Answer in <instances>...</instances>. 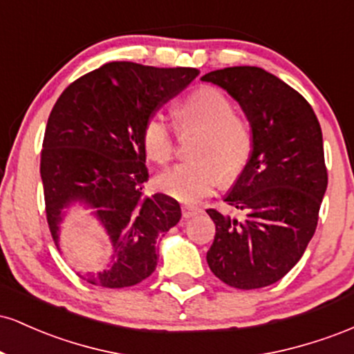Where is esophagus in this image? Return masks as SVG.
Listing matches in <instances>:
<instances>
[{
	"mask_svg": "<svg viewBox=\"0 0 354 354\" xmlns=\"http://www.w3.org/2000/svg\"><path fill=\"white\" fill-rule=\"evenodd\" d=\"M200 213V208H194V206H183V218L189 219Z\"/></svg>",
	"mask_w": 354,
	"mask_h": 354,
	"instance_id": "esophagus-1",
	"label": "esophagus"
}]
</instances>
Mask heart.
Returning a JSON list of instances; mask_svg holds the SVG:
<instances>
[{
    "mask_svg": "<svg viewBox=\"0 0 354 354\" xmlns=\"http://www.w3.org/2000/svg\"><path fill=\"white\" fill-rule=\"evenodd\" d=\"M176 120L183 129L201 128L194 145L198 160L185 161L156 178V188L174 200L196 203L221 181L231 180L245 168L251 154V133L246 123L234 116V104L221 89L200 86L176 106ZM141 146L149 160L163 165L171 158L174 138L161 115L146 118L141 128Z\"/></svg>",
    "mask_w": 354,
    "mask_h": 354,
    "instance_id": "heart-1",
    "label": "heart"
}]
</instances>
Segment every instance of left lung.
Returning a JSON list of instances; mask_svg holds the SVG:
<instances>
[{
  "label": "left lung",
  "mask_w": 354,
  "mask_h": 354,
  "mask_svg": "<svg viewBox=\"0 0 354 354\" xmlns=\"http://www.w3.org/2000/svg\"><path fill=\"white\" fill-rule=\"evenodd\" d=\"M201 81L236 100L253 133L250 160L225 196L245 216L206 209L216 225L206 261L231 288L270 286L299 261L318 225L328 186L321 126L310 103L263 68H225Z\"/></svg>",
  "instance_id": "8db88e82"
}]
</instances>
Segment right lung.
<instances>
[{"mask_svg":"<svg viewBox=\"0 0 354 354\" xmlns=\"http://www.w3.org/2000/svg\"><path fill=\"white\" fill-rule=\"evenodd\" d=\"M198 75L113 61L71 83L53 106L39 168L51 236L59 250L66 209L83 205L111 243L106 270L78 273L88 283L126 288L156 270V239L178 225L181 208L163 193L143 196L149 174L141 128Z\"/></svg>","mask_w":354,"mask_h":354,"instance_id":"right-lung-1","label":"right lung"}]
</instances>
